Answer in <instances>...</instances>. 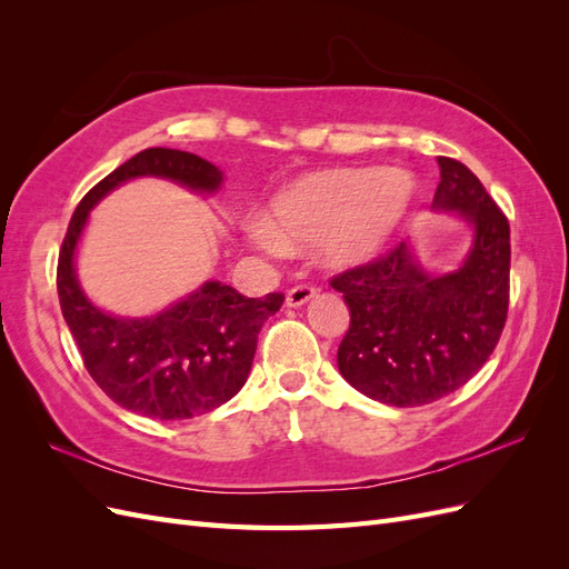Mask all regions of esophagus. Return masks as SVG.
Here are the masks:
<instances>
[{
    "label": "esophagus",
    "mask_w": 569,
    "mask_h": 569,
    "mask_svg": "<svg viewBox=\"0 0 569 569\" xmlns=\"http://www.w3.org/2000/svg\"><path fill=\"white\" fill-rule=\"evenodd\" d=\"M316 297V289L313 287H308V284H299V287H295V289H289L287 291V299H284V303L289 306V308H299V306H303V303H308Z\"/></svg>",
    "instance_id": "esophagus-1"
}]
</instances>
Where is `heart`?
<instances>
[{
    "mask_svg": "<svg viewBox=\"0 0 569 569\" xmlns=\"http://www.w3.org/2000/svg\"><path fill=\"white\" fill-rule=\"evenodd\" d=\"M416 192V178L401 168L322 170L282 187L270 199L268 220H253L249 232L274 256L318 244L327 266H360L389 247Z\"/></svg>",
    "mask_w": 569,
    "mask_h": 569,
    "instance_id": "heart-1",
    "label": "heart"
}]
</instances>
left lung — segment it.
I'll use <instances>...</instances> for the list:
<instances>
[{
    "instance_id": "8db88e82",
    "label": "left lung",
    "mask_w": 569,
    "mask_h": 569,
    "mask_svg": "<svg viewBox=\"0 0 569 569\" xmlns=\"http://www.w3.org/2000/svg\"><path fill=\"white\" fill-rule=\"evenodd\" d=\"M432 211L472 230L470 251L449 272H429L410 242L380 261L332 278L351 325L337 366L353 389L416 408L460 389L487 363L508 316L510 228L468 166L439 157Z\"/></svg>"
}]
</instances>
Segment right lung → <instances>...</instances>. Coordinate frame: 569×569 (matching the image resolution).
<instances>
[{
    "label": "right lung",
    "instance_id": "right-lung-1",
    "mask_svg": "<svg viewBox=\"0 0 569 569\" xmlns=\"http://www.w3.org/2000/svg\"><path fill=\"white\" fill-rule=\"evenodd\" d=\"M134 178H161L197 194H216L222 173L197 153L151 147L94 184L68 222L57 289L63 320L84 368L111 401L153 420H189L228 403L244 387L263 322L282 295L247 299L230 284L203 282L157 316L126 318L101 311L84 295L76 253L90 211Z\"/></svg>",
    "mask_w": 569,
    "mask_h": 569
}]
</instances>
